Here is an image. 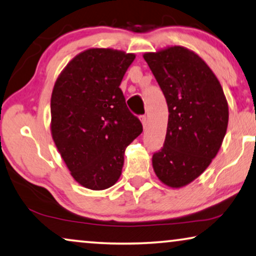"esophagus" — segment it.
I'll return each mask as SVG.
<instances>
[{"instance_id":"esophagus-1","label":"esophagus","mask_w":256,"mask_h":256,"mask_svg":"<svg viewBox=\"0 0 256 256\" xmlns=\"http://www.w3.org/2000/svg\"><path fill=\"white\" fill-rule=\"evenodd\" d=\"M140 120H142V126H144V128H146V125H147V117L145 116V114H144V116L140 117Z\"/></svg>"}]
</instances>
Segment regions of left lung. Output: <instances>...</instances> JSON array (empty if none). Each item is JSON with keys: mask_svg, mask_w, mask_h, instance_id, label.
<instances>
[{"mask_svg": "<svg viewBox=\"0 0 256 256\" xmlns=\"http://www.w3.org/2000/svg\"><path fill=\"white\" fill-rule=\"evenodd\" d=\"M144 59L168 106L164 146L153 154L161 182L180 188L194 181L217 156L228 123V106L218 78L195 53L172 46Z\"/></svg>", "mask_w": 256, "mask_h": 256, "instance_id": "obj_1", "label": "left lung"}]
</instances>
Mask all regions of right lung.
Masks as SVG:
<instances>
[{
  "label": "right lung",
  "instance_id": "right-lung-1",
  "mask_svg": "<svg viewBox=\"0 0 256 256\" xmlns=\"http://www.w3.org/2000/svg\"><path fill=\"white\" fill-rule=\"evenodd\" d=\"M134 58L110 48L87 50L67 64L53 88V140L75 181L88 189L117 182L125 148L142 132L120 88Z\"/></svg>",
  "mask_w": 256,
  "mask_h": 256
}]
</instances>
